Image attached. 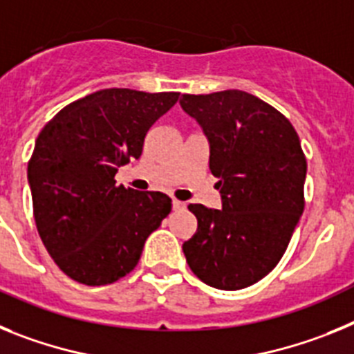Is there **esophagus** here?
Listing matches in <instances>:
<instances>
[{"mask_svg": "<svg viewBox=\"0 0 354 354\" xmlns=\"http://www.w3.org/2000/svg\"><path fill=\"white\" fill-rule=\"evenodd\" d=\"M185 208V203L178 201V199H173V210H183Z\"/></svg>", "mask_w": 354, "mask_h": 354, "instance_id": "esophagus-1", "label": "esophagus"}]
</instances>
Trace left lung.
Returning a JSON list of instances; mask_svg holds the SVG:
<instances>
[{"label":"left lung","mask_w":354,"mask_h":354,"mask_svg":"<svg viewBox=\"0 0 354 354\" xmlns=\"http://www.w3.org/2000/svg\"><path fill=\"white\" fill-rule=\"evenodd\" d=\"M183 112L208 140L223 208L189 205L198 232L183 242L203 283L239 290L274 269L305 208L306 158L285 115L244 91L183 94Z\"/></svg>","instance_id":"obj_1"}]
</instances>
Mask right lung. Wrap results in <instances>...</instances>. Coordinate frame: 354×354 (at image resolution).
Returning a JSON list of instances; mask_svg holds the SVG:
<instances>
[{
  "mask_svg": "<svg viewBox=\"0 0 354 354\" xmlns=\"http://www.w3.org/2000/svg\"><path fill=\"white\" fill-rule=\"evenodd\" d=\"M178 96L103 88L64 106L37 137L28 162L33 217L71 279L96 287L128 274L171 212L169 196L118 187L113 178L142 155L146 133Z\"/></svg>",
  "mask_w": 354,
  "mask_h": 354,
  "instance_id": "obj_1",
  "label": "right lung"
}]
</instances>
